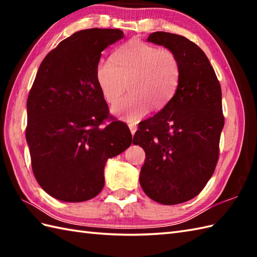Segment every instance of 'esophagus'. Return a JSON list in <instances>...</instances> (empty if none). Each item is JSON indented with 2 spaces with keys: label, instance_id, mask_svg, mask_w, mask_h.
Listing matches in <instances>:
<instances>
[{
  "label": "esophagus",
  "instance_id": "esophagus-1",
  "mask_svg": "<svg viewBox=\"0 0 257 257\" xmlns=\"http://www.w3.org/2000/svg\"><path fill=\"white\" fill-rule=\"evenodd\" d=\"M129 129H130V133H132V135L134 136L136 134V132H137V125L130 123L129 124Z\"/></svg>",
  "mask_w": 257,
  "mask_h": 257
}]
</instances>
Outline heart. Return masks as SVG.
Wrapping results in <instances>:
<instances>
[{
  "instance_id": "b5f03b06",
  "label": "heart",
  "mask_w": 257,
  "mask_h": 257,
  "mask_svg": "<svg viewBox=\"0 0 257 257\" xmlns=\"http://www.w3.org/2000/svg\"><path fill=\"white\" fill-rule=\"evenodd\" d=\"M95 76L109 105L118 101L127 84L130 94L112 108V113L137 122L151 109L160 111L170 103L180 84L181 65L170 50L133 41L118 47L112 59H100Z\"/></svg>"
}]
</instances>
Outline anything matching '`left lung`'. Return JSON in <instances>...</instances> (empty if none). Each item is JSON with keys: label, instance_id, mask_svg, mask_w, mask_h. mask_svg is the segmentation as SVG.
Masks as SVG:
<instances>
[{"label": "left lung", "instance_id": "obj_1", "mask_svg": "<svg viewBox=\"0 0 257 257\" xmlns=\"http://www.w3.org/2000/svg\"><path fill=\"white\" fill-rule=\"evenodd\" d=\"M147 42L176 54L181 77L170 103L139 123L134 145L146 152L139 181L158 203L173 205L198 195L219 160L224 116L222 90L204 52L184 36L155 32Z\"/></svg>", "mask_w": 257, "mask_h": 257}]
</instances>
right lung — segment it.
<instances>
[{
  "label": "right lung",
  "instance_id": "right-lung-1",
  "mask_svg": "<svg viewBox=\"0 0 257 257\" xmlns=\"http://www.w3.org/2000/svg\"><path fill=\"white\" fill-rule=\"evenodd\" d=\"M122 37L120 30L76 32L37 70L26 103V141L38 184L57 200L95 198L107 160L134 143L128 125L109 116L95 76L101 52Z\"/></svg>",
  "mask_w": 257,
  "mask_h": 257
}]
</instances>
